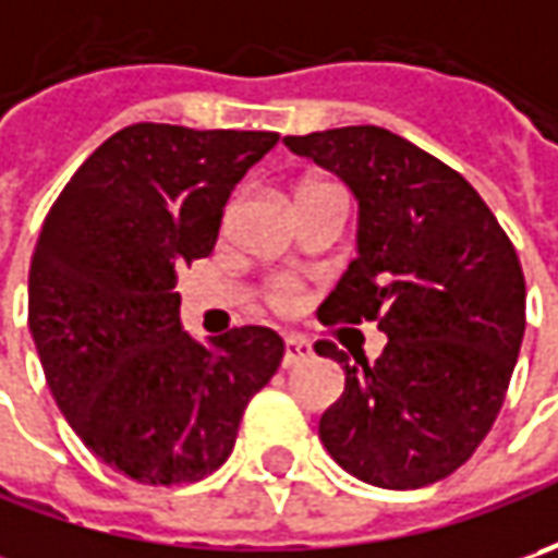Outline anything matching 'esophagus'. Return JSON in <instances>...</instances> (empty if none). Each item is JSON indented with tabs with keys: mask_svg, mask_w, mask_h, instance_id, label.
Masks as SVG:
<instances>
[{
	"mask_svg": "<svg viewBox=\"0 0 558 558\" xmlns=\"http://www.w3.org/2000/svg\"><path fill=\"white\" fill-rule=\"evenodd\" d=\"M311 354H313L311 341H304V338H298V335H289V338H286V356H282V363H286V366H294V363L307 360Z\"/></svg>",
	"mask_w": 558,
	"mask_h": 558,
	"instance_id": "34e87169",
	"label": "esophagus"
}]
</instances>
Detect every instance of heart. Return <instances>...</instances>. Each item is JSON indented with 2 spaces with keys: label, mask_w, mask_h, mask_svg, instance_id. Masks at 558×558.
<instances>
[{
  "label": "heart",
  "mask_w": 558,
  "mask_h": 558,
  "mask_svg": "<svg viewBox=\"0 0 558 558\" xmlns=\"http://www.w3.org/2000/svg\"><path fill=\"white\" fill-rule=\"evenodd\" d=\"M272 304L276 307H294L298 304V282L294 279H276L272 282Z\"/></svg>",
  "instance_id": "heart-1"
}]
</instances>
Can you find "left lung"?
I'll return each mask as SVG.
<instances>
[{
    "label": "left lung",
    "instance_id": "1",
    "mask_svg": "<svg viewBox=\"0 0 558 558\" xmlns=\"http://www.w3.org/2000/svg\"><path fill=\"white\" fill-rule=\"evenodd\" d=\"M351 189L356 257L319 304V323L375 319L369 363L316 341L344 369L319 440L344 472L388 490L425 487L475 453L504 407L525 335L515 247L457 170L381 126L286 136Z\"/></svg>",
    "mask_w": 558,
    "mask_h": 558
}]
</instances>
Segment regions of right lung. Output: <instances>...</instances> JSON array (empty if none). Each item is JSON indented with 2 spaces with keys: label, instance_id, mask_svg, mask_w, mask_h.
Masks as SVG:
<instances>
[{
  "label": "right lung",
  "instance_id": "1",
  "mask_svg": "<svg viewBox=\"0 0 558 558\" xmlns=\"http://www.w3.org/2000/svg\"><path fill=\"white\" fill-rule=\"evenodd\" d=\"M279 142L257 130L133 123L52 204L31 260V335L61 416L142 484L220 469L247 400L279 369L267 326L198 341L177 272L214 251L232 189Z\"/></svg>",
  "mask_w": 558,
  "mask_h": 558
}]
</instances>
